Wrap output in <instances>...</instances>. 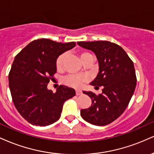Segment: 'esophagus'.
<instances>
[{"instance_id": "esophagus-1", "label": "esophagus", "mask_w": 154, "mask_h": 154, "mask_svg": "<svg viewBox=\"0 0 154 154\" xmlns=\"http://www.w3.org/2000/svg\"><path fill=\"white\" fill-rule=\"evenodd\" d=\"M82 91H76V95H81L82 94Z\"/></svg>"}]
</instances>
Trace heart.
<instances>
[{"instance_id": "heart-1", "label": "heart", "mask_w": 154, "mask_h": 154, "mask_svg": "<svg viewBox=\"0 0 154 154\" xmlns=\"http://www.w3.org/2000/svg\"><path fill=\"white\" fill-rule=\"evenodd\" d=\"M90 54L88 52H82L80 53L79 56H80L81 59H83L86 56L89 55ZM65 59V54H61L59 57L56 59V68L60 69L63 66V61ZM88 80V78L87 76L85 75H69L66 77H65L63 79V82L64 84L70 86V87H73L75 88H80L82 87L83 84L86 82Z\"/></svg>"}]
</instances>
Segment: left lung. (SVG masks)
Returning <instances> with one entry per match:
<instances>
[{
  "instance_id": "left-lung-1",
  "label": "left lung",
  "mask_w": 154,
  "mask_h": 154,
  "mask_svg": "<svg viewBox=\"0 0 154 154\" xmlns=\"http://www.w3.org/2000/svg\"><path fill=\"white\" fill-rule=\"evenodd\" d=\"M77 44L95 54L99 72L91 85L103 86L102 93L98 95L83 91L91 98L92 104L90 108L81 109V116L92 125H109L122 115L135 91L137 78L133 62L116 43L103 40Z\"/></svg>"
}]
</instances>
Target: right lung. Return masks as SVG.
Instances as JSON below:
<instances>
[{
	"label": "right lung",
	"mask_w": 154,
	"mask_h": 154,
	"mask_svg": "<svg viewBox=\"0 0 154 154\" xmlns=\"http://www.w3.org/2000/svg\"><path fill=\"white\" fill-rule=\"evenodd\" d=\"M75 46V42L38 39L16 56L8 75L11 94L19 114L32 125L45 127L56 122L63 103L75 95L73 88L64 85L56 93L47 88L56 72V59Z\"/></svg>",
	"instance_id": "1"
}]
</instances>
